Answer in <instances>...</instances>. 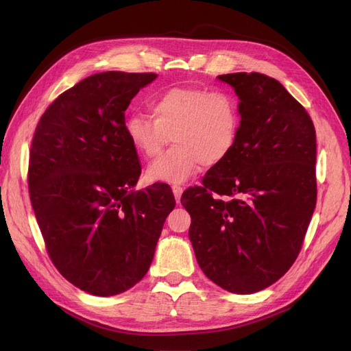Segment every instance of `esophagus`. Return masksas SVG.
Wrapping results in <instances>:
<instances>
[{"label":"esophagus","mask_w":351,"mask_h":351,"mask_svg":"<svg viewBox=\"0 0 351 351\" xmlns=\"http://www.w3.org/2000/svg\"><path fill=\"white\" fill-rule=\"evenodd\" d=\"M173 193H174L177 204H180V199H182V193H183V187L180 184H173Z\"/></svg>","instance_id":"34e87169"}]
</instances>
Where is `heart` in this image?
<instances>
[{
    "label": "heart",
    "instance_id": "1",
    "mask_svg": "<svg viewBox=\"0 0 351 351\" xmlns=\"http://www.w3.org/2000/svg\"><path fill=\"white\" fill-rule=\"evenodd\" d=\"M151 117L132 114L124 132L145 159L161 154L169 137L174 146L147 168L152 182L183 183L199 165L222 164L239 141L241 115L237 98L224 89L173 88L156 97Z\"/></svg>",
    "mask_w": 351,
    "mask_h": 351
}]
</instances>
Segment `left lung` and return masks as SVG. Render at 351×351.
<instances>
[{
    "label": "left lung",
    "instance_id": "obj_1",
    "mask_svg": "<svg viewBox=\"0 0 351 351\" xmlns=\"http://www.w3.org/2000/svg\"><path fill=\"white\" fill-rule=\"evenodd\" d=\"M240 99L234 151L182 205L200 269L221 289L250 294L291 268L316 205V132L282 84L262 73L221 74Z\"/></svg>",
    "mask_w": 351,
    "mask_h": 351
}]
</instances>
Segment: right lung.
I'll list each match as a JSON object with an SVG mask.
<instances>
[{
	"instance_id": "obj_1",
	"label": "right lung",
	"mask_w": 351,
	"mask_h": 351,
	"mask_svg": "<svg viewBox=\"0 0 351 351\" xmlns=\"http://www.w3.org/2000/svg\"><path fill=\"white\" fill-rule=\"evenodd\" d=\"M155 73H97L42 114L29 154V195L49 258L77 289L115 295L149 269L165 218L167 186L133 190L142 167L124 111Z\"/></svg>"
}]
</instances>
